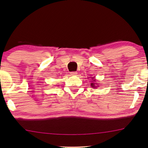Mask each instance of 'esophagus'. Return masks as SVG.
<instances>
[{
  "mask_svg": "<svg viewBox=\"0 0 148 148\" xmlns=\"http://www.w3.org/2000/svg\"><path fill=\"white\" fill-rule=\"evenodd\" d=\"M71 75H76L77 74V73L76 72V71H73V72H71L70 73Z\"/></svg>",
  "mask_w": 148,
  "mask_h": 148,
  "instance_id": "obj_1",
  "label": "esophagus"
}]
</instances>
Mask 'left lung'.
Listing matches in <instances>:
<instances>
[{"label":"left lung","mask_w":148,"mask_h":148,"mask_svg":"<svg viewBox=\"0 0 148 148\" xmlns=\"http://www.w3.org/2000/svg\"><path fill=\"white\" fill-rule=\"evenodd\" d=\"M92 83L90 84V86H91L92 87V88H95L96 87H97V86H95V83L94 82H95V77H92ZM97 84V83H96Z\"/></svg>","instance_id":"8db88e82"}]
</instances>
